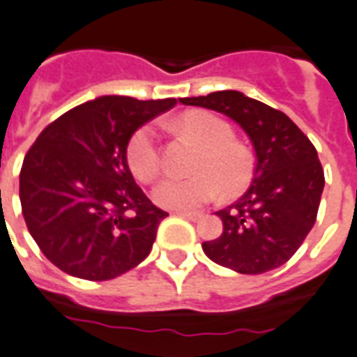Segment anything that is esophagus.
Returning <instances> with one entry per match:
<instances>
[{
    "mask_svg": "<svg viewBox=\"0 0 357 357\" xmlns=\"http://www.w3.org/2000/svg\"><path fill=\"white\" fill-rule=\"evenodd\" d=\"M176 215H181V218H186L190 221H197V219H201V213L199 212H186V210H176Z\"/></svg>",
    "mask_w": 357,
    "mask_h": 357,
    "instance_id": "34e87169",
    "label": "esophagus"
}]
</instances>
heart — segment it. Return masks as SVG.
I'll return each instance as SVG.
<instances>
[{
    "label": "heart",
    "mask_w": 357,
    "mask_h": 357,
    "mask_svg": "<svg viewBox=\"0 0 357 357\" xmlns=\"http://www.w3.org/2000/svg\"><path fill=\"white\" fill-rule=\"evenodd\" d=\"M184 136L201 145L188 178H164L153 190V201L169 210H193L218 197H236L252 181L255 162L243 145L234 142L230 125L206 110H190L175 121ZM127 164L139 182H151L160 173V151L155 130L139 127L127 144Z\"/></svg>",
    "instance_id": "heart-1"
}]
</instances>
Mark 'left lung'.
Segmentation results:
<instances>
[{
  "mask_svg": "<svg viewBox=\"0 0 357 357\" xmlns=\"http://www.w3.org/2000/svg\"><path fill=\"white\" fill-rule=\"evenodd\" d=\"M181 102L225 114L245 130L256 153L249 190L215 212L223 234L202 243L204 255L241 275H261L284 265L317 219L324 171L313 144L286 114L236 90L182 98Z\"/></svg>",
  "mask_w": 357,
  "mask_h": 357,
  "instance_id": "obj_1",
  "label": "left lung"
}]
</instances>
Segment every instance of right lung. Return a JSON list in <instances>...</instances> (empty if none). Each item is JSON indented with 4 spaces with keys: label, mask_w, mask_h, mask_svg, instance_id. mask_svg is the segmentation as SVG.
Segmentation results:
<instances>
[{
    "label": "right lung",
    "mask_w": 357,
    "mask_h": 357,
    "mask_svg": "<svg viewBox=\"0 0 357 357\" xmlns=\"http://www.w3.org/2000/svg\"><path fill=\"white\" fill-rule=\"evenodd\" d=\"M176 105L101 96L47 125L24 158L20 202L44 256L84 280H110L149 256L167 212L134 182L130 136Z\"/></svg>",
    "instance_id": "1"
}]
</instances>
